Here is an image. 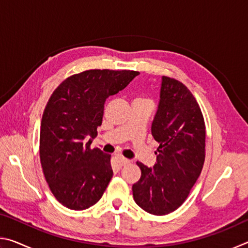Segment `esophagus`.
Listing matches in <instances>:
<instances>
[{"mask_svg": "<svg viewBox=\"0 0 248 248\" xmlns=\"http://www.w3.org/2000/svg\"><path fill=\"white\" fill-rule=\"evenodd\" d=\"M128 163H130L129 159L124 158L123 156H116L114 158V161H112V164H114V167H116V169H119L121 166L127 165Z\"/></svg>", "mask_w": 248, "mask_h": 248, "instance_id": "esophagus-1", "label": "esophagus"}]
</instances>
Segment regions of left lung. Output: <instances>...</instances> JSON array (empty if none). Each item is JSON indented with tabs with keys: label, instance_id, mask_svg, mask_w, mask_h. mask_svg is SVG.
<instances>
[{
	"label": "left lung",
	"instance_id": "1",
	"mask_svg": "<svg viewBox=\"0 0 248 248\" xmlns=\"http://www.w3.org/2000/svg\"><path fill=\"white\" fill-rule=\"evenodd\" d=\"M152 136L159 146L156 163L137 162L141 177L132 186L133 199L144 211L165 216L187 199L204 163L205 125L202 112L183 83L162 77Z\"/></svg>",
	"mask_w": 248,
	"mask_h": 248
}]
</instances>
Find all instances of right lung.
<instances>
[{"instance_id": "obj_1", "label": "right lung", "mask_w": 248, "mask_h": 248, "mask_svg": "<svg viewBox=\"0 0 248 248\" xmlns=\"http://www.w3.org/2000/svg\"><path fill=\"white\" fill-rule=\"evenodd\" d=\"M137 75L130 70L84 71L64 79L50 96L40 124V162L50 190L64 207L85 210L106 190L114 174L110 155L90 146L106 99Z\"/></svg>"}]
</instances>
